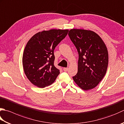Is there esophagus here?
<instances>
[{
  "label": "esophagus",
  "instance_id": "esophagus-1",
  "mask_svg": "<svg viewBox=\"0 0 124 124\" xmlns=\"http://www.w3.org/2000/svg\"><path fill=\"white\" fill-rule=\"evenodd\" d=\"M63 71H68V68H63Z\"/></svg>",
  "mask_w": 124,
  "mask_h": 124
}]
</instances>
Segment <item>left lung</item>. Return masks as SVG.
Listing matches in <instances>:
<instances>
[{"mask_svg":"<svg viewBox=\"0 0 124 124\" xmlns=\"http://www.w3.org/2000/svg\"><path fill=\"white\" fill-rule=\"evenodd\" d=\"M68 35L79 56L78 71L72 78L84 90L95 88L108 68V56L105 44L97 34L91 31L72 29Z\"/></svg>","mask_w":124,"mask_h":124,"instance_id":"obj_1","label":"left lung"}]
</instances>
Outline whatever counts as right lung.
<instances>
[{"label": "right lung", "instance_id": "add662e5", "mask_svg": "<svg viewBox=\"0 0 124 124\" xmlns=\"http://www.w3.org/2000/svg\"><path fill=\"white\" fill-rule=\"evenodd\" d=\"M68 30L43 31L33 36L24 50V72L33 84L43 88L52 84L60 74L54 65V50L65 38Z\"/></svg>", "mask_w": 124, "mask_h": 124}]
</instances>
